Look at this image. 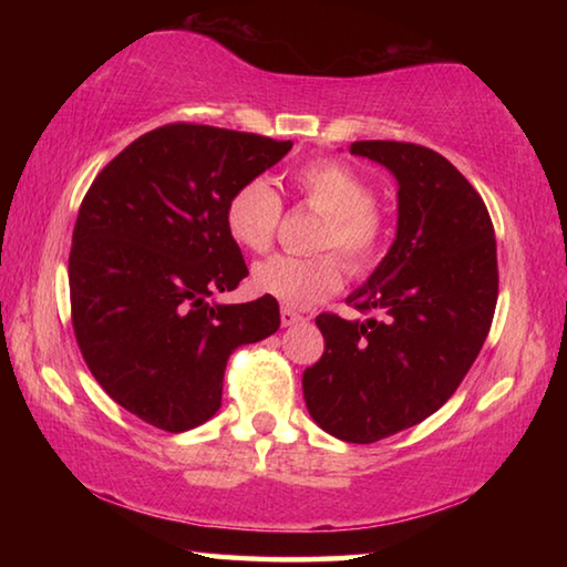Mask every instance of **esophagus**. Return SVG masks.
<instances>
[{"mask_svg": "<svg viewBox=\"0 0 567 567\" xmlns=\"http://www.w3.org/2000/svg\"><path fill=\"white\" fill-rule=\"evenodd\" d=\"M280 320H282V328H295V324H302L307 318H305L302 312L292 310V307H282Z\"/></svg>", "mask_w": 567, "mask_h": 567, "instance_id": "esophagus-1", "label": "esophagus"}]
</instances>
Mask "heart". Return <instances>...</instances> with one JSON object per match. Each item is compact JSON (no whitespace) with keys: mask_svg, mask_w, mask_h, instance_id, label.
Instances as JSON below:
<instances>
[{"mask_svg":"<svg viewBox=\"0 0 567 567\" xmlns=\"http://www.w3.org/2000/svg\"><path fill=\"white\" fill-rule=\"evenodd\" d=\"M292 187L302 205L322 215L315 257L275 255L252 270V287L287 307L328 300L344 282V261L354 277L375 270L388 243V217L375 203V189L358 169L338 159H315L295 169ZM282 219V199L270 182L255 177L233 192L225 227L247 252H267ZM343 261L340 264L339 260Z\"/></svg>","mask_w":567,"mask_h":567,"instance_id":"b5f03b06","label":"heart"}]
</instances>
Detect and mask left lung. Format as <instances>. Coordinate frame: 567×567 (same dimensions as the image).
<instances>
[{
  "label": "left lung",
  "instance_id": "1",
  "mask_svg": "<svg viewBox=\"0 0 567 567\" xmlns=\"http://www.w3.org/2000/svg\"><path fill=\"white\" fill-rule=\"evenodd\" d=\"M350 152L398 177V237L348 297L368 320L315 318L324 352L302 392L324 433L368 445L433 415L473 368L497 305V247L483 197L435 150L368 140Z\"/></svg>",
  "mask_w": 567,
  "mask_h": 567
}]
</instances>
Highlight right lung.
Returning <instances> with one entry per match:
<instances>
[{"mask_svg": "<svg viewBox=\"0 0 567 567\" xmlns=\"http://www.w3.org/2000/svg\"><path fill=\"white\" fill-rule=\"evenodd\" d=\"M290 150L172 122L124 147L84 195L70 249L74 338L102 390L147 425H203L223 405L229 354L280 328L275 297H209L249 275L227 235V199Z\"/></svg>", "mask_w": 567, "mask_h": 567, "instance_id": "add662e5", "label": "right lung"}]
</instances>
